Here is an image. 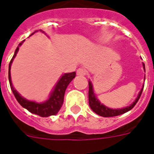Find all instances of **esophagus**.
I'll list each match as a JSON object with an SVG mask.
<instances>
[{
    "mask_svg": "<svg viewBox=\"0 0 154 154\" xmlns=\"http://www.w3.org/2000/svg\"><path fill=\"white\" fill-rule=\"evenodd\" d=\"M86 73H87V71L84 68H79L77 70V74L79 76H85L86 75Z\"/></svg>",
    "mask_w": 154,
    "mask_h": 154,
    "instance_id": "esophagus-1",
    "label": "esophagus"
}]
</instances>
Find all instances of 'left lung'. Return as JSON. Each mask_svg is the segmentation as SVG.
<instances>
[{
	"label": "left lung",
	"instance_id": "left-lung-1",
	"mask_svg": "<svg viewBox=\"0 0 154 154\" xmlns=\"http://www.w3.org/2000/svg\"><path fill=\"white\" fill-rule=\"evenodd\" d=\"M143 67H144V70H145V68H144V64L143 63ZM145 79V78H144ZM143 89H144V86L142 87V89L140 90V91L138 94L137 98L135 99V100L133 102L132 104H131L128 107L126 108H124V109H109V108H107L106 106L103 105L100 103V101L96 99L95 95L94 94V90H93V86H92L91 82L89 81V105L91 107V109L94 111L95 113H97L98 115L100 116H102V117H104V118H109V117H115V116H118V115L123 114L125 112H128L131 109H132L135 105L136 104V103L138 102V100L140 97L141 94H142V91H143Z\"/></svg>",
	"mask_w": 154,
	"mask_h": 154
}]
</instances>
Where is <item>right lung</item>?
I'll list each match as a JSON object with an SVG mask.
<instances>
[{
  "mask_svg": "<svg viewBox=\"0 0 154 154\" xmlns=\"http://www.w3.org/2000/svg\"><path fill=\"white\" fill-rule=\"evenodd\" d=\"M23 42H24V40L19 44V46L15 50L14 54L10 60V64H9V82H10V88L13 91L14 95L16 98L17 101L20 103V105L23 107L24 109H28L32 113L38 115L42 118L57 114L63 103V97H64L66 89L68 87V84L71 82L74 77H76V72H69V73L63 74L56 84V86L54 87V91L51 93L48 100H46L44 103H36L34 101H29V100H27L24 98H23L14 89L13 86H12L11 77H10V68H11V63L13 62V60L14 59V57L16 56L17 53L19 51V46H21Z\"/></svg>",
  "mask_w": 154,
  "mask_h": 154,
  "instance_id": "1",
  "label": "right lung"
}]
</instances>
